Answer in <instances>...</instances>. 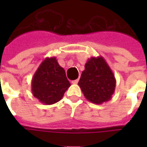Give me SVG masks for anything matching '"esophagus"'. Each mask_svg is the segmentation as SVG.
<instances>
[{
	"mask_svg": "<svg viewBox=\"0 0 147 147\" xmlns=\"http://www.w3.org/2000/svg\"><path fill=\"white\" fill-rule=\"evenodd\" d=\"M78 80H79V79H76V80H73V81H72V82H71V83H72V84H75V85H76V84H78Z\"/></svg>",
	"mask_w": 147,
	"mask_h": 147,
	"instance_id": "1",
	"label": "esophagus"
}]
</instances>
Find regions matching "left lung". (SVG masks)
I'll return each instance as SVG.
<instances>
[{
  "label": "left lung",
  "mask_w": 147,
  "mask_h": 147,
  "mask_svg": "<svg viewBox=\"0 0 147 147\" xmlns=\"http://www.w3.org/2000/svg\"><path fill=\"white\" fill-rule=\"evenodd\" d=\"M78 85L88 100L100 105L111 99L116 79L102 56L92 57L85 63Z\"/></svg>",
  "instance_id": "1"
}]
</instances>
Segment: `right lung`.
Returning <instances> with one entry per match:
<instances>
[{
  "label": "right lung",
  "instance_id": "obj_1",
  "mask_svg": "<svg viewBox=\"0 0 147 147\" xmlns=\"http://www.w3.org/2000/svg\"><path fill=\"white\" fill-rule=\"evenodd\" d=\"M64 69L55 57L46 58L38 67L32 78V93L44 105L59 101L70 87Z\"/></svg>",
  "mask_w": 147,
  "mask_h": 147
}]
</instances>
